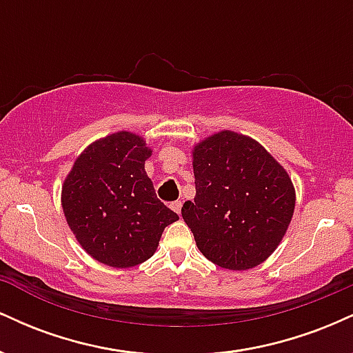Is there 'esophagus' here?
<instances>
[{"instance_id": "34e87169", "label": "esophagus", "mask_w": 353, "mask_h": 353, "mask_svg": "<svg viewBox=\"0 0 353 353\" xmlns=\"http://www.w3.org/2000/svg\"><path fill=\"white\" fill-rule=\"evenodd\" d=\"M181 208H182V202H181V201H174V202H171V209L174 210V212L179 214V212H181Z\"/></svg>"}]
</instances>
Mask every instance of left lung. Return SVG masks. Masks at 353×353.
Here are the masks:
<instances>
[{"mask_svg":"<svg viewBox=\"0 0 353 353\" xmlns=\"http://www.w3.org/2000/svg\"><path fill=\"white\" fill-rule=\"evenodd\" d=\"M196 197L182 219L199 250L229 270H247L277 249L294 214L289 174L261 144L222 131L194 149Z\"/></svg>","mask_w":353,"mask_h":353,"instance_id":"obj_1","label":"left lung"}]
</instances>
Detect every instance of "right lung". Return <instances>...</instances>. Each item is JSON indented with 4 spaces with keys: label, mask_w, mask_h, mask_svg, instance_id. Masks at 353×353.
<instances>
[{
    "label": "right lung",
    "mask_w": 353,
    "mask_h": 353,
    "mask_svg": "<svg viewBox=\"0 0 353 353\" xmlns=\"http://www.w3.org/2000/svg\"><path fill=\"white\" fill-rule=\"evenodd\" d=\"M151 149L143 137L116 132L76 159L63 185V210L83 249L125 269L148 261L179 216L157 199L144 171Z\"/></svg>",
    "instance_id": "right-lung-1"
}]
</instances>
